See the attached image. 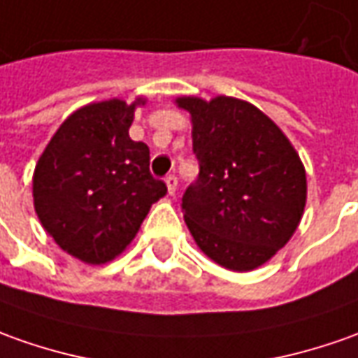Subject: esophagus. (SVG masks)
Returning a JSON list of instances; mask_svg holds the SVG:
<instances>
[{
    "label": "esophagus",
    "mask_w": 358,
    "mask_h": 358,
    "mask_svg": "<svg viewBox=\"0 0 358 358\" xmlns=\"http://www.w3.org/2000/svg\"><path fill=\"white\" fill-rule=\"evenodd\" d=\"M164 182H166V188H169L170 194H174V192H176V188H178V178H176L174 174H170V176H166V180H164Z\"/></svg>",
    "instance_id": "obj_1"
}]
</instances>
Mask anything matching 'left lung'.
<instances>
[{
  "label": "left lung",
  "mask_w": 358,
  "mask_h": 358,
  "mask_svg": "<svg viewBox=\"0 0 358 358\" xmlns=\"http://www.w3.org/2000/svg\"><path fill=\"white\" fill-rule=\"evenodd\" d=\"M189 111L198 178L182 196L192 237L211 261L252 271L282 249L306 206V170L261 109L235 97H180Z\"/></svg>",
  "instance_id": "1"
}]
</instances>
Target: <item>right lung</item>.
<instances>
[{"instance_id":"1","label":"right lung","mask_w":358,"mask_h":358,"mask_svg":"<svg viewBox=\"0 0 358 358\" xmlns=\"http://www.w3.org/2000/svg\"><path fill=\"white\" fill-rule=\"evenodd\" d=\"M137 99L90 103L50 138L33 176L35 211L60 249L90 264L115 259L166 184L148 170V147L129 137Z\"/></svg>"}]
</instances>
